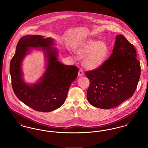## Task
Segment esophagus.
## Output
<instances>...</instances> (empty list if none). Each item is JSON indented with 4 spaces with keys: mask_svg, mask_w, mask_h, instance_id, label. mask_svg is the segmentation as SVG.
Here are the masks:
<instances>
[{
    "mask_svg": "<svg viewBox=\"0 0 148 148\" xmlns=\"http://www.w3.org/2000/svg\"><path fill=\"white\" fill-rule=\"evenodd\" d=\"M78 75V76H79V77H81V76H82L84 75V71H83V70H82V69H80L79 70Z\"/></svg>",
    "mask_w": 148,
    "mask_h": 148,
    "instance_id": "obj_1",
    "label": "esophagus"
}]
</instances>
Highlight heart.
Instances as JSON below:
<instances>
[{
    "mask_svg": "<svg viewBox=\"0 0 148 148\" xmlns=\"http://www.w3.org/2000/svg\"><path fill=\"white\" fill-rule=\"evenodd\" d=\"M74 51L79 58H83V64L88 70L100 67L109 55V47L103 41L87 40L76 46Z\"/></svg>",
    "mask_w": 148,
    "mask_h": 148,
    "instance_id": "1",
    "label": "heart"
}]
</instances>
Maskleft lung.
<instances>
[{
	"label": "left lung",
	"mask_w": 148,
	"mask_h": 148,
	"mask_svg": "<svg viewBox=\"0 0 148 148\" xmlns=\"http://www.w3.org/2000/svg\"><path fill=\"white\" fill-rule=\"evenodd\" d=\"M113 52L98 69L86 71L88 102L101 109L116 107L133 96L140 76L135 47L123 35L116 36Z\"/></svg>",
	"instance_id": "obj_1"
}]
</instances>
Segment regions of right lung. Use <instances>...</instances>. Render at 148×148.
Segmentation results:
<instances>
[{
    "label": "right lung",
    "instance_id": "right-lung-1",
    "mask_svg": "<svg viewBox=\"0 0 148 148\" xmlns=\"http://www.w3.org/2000/svg\"><path fill=\"white\" fill-rule=\"evenodd\" d=\"M53 43V40L50 38L25 35L20 39L10 61V72L15 95L22 102L39 112H49L62 106L71 84L78 75L77 66L62 64L58 61V51L51 47ZM29 47H42L48 61L47 69L40 81L31 85L24 82L21 69Z\"/></svg>",
    "mask_w": 148,
    "mask_h": 148
}]
</instances>
